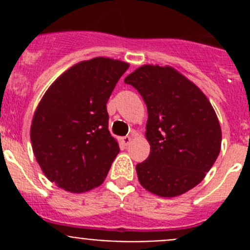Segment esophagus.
I'll return each mask as SVG.
<instances>
[{
	"instance_id": "34e87169",
	"label": "esophagus",
	"mask_w": 250,
	"mask_h": 250,
	"mask_svg": "<svg viewBox=\"0 0 250 250\" xmlns=\"http://www.w3.org/2000/svg\"><path fill=\"white\" fill-rule=\"evenodd\" d=\"M121 141H122L123 145L128 146V145H129V144H130V141H132V138H130L129 135H125V137L121 138Z\"/></svg>"
}]
</instances>
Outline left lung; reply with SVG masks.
<instances>
[{
    "label": "left lung",
    "mask_w": 250,
    "mask_h": 250,
    "mask_svg": "<svg viewBox=\"0 0 250 250\" xmlns=\"http://www.w3.org/2000/svg\"><path fill=\"white\" fill-rule=\"evenodd\" d=\"M147 107L146 138L151 150L137 165L150 192L175 197L203 180L221 146L218 117L197 85L169 66L144 65L128 75Z\"/></svg>",
    "instance_id": "left-lung-1"
}]
</instances>
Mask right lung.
Returning a JSON list of instances; mask_svg holds the SVG:
<instances>
[{"label": "right lung", "mask_w": 250, "mask_h": 250, "mask_svg": "<svg viewBox=\"0 0 250 250\" xmlns=\"http://www.w3.org/2000/svg\"><path fill=\"white\" fill-rule=\"evenodd\" d=\"M129 65L94 58L70 67L35 111L32 150L44 175L69 192L99 186L120 152L109 132L106 103Z\"/></svg>", "instance_id": "obj_1"}]
</instances>
